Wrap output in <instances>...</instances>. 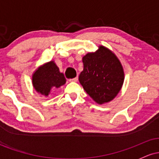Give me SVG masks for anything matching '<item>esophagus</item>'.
<instances>
[{
  "instance_id": "1",
  "label": "esophagus",
  "mask_w": 159,
  "mask_h": 159,
  "mask_svg": "<svg viewBox=\"0 0 159 159\" xmlns=\"http://www.w3.org/2000/svg\"><path fill=\"white\" fill-rule=\"evenodd\" d=\"M78 77H75V78H72V79H69V81H78Z\"/></svg>"
}]
</instances>
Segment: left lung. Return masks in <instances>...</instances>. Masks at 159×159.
I'll return each instance as SVG.
<instances>
[{"label": "left lung", "instance_id": "obj_1", "mask_svg": "<svg viewBox=\"0 0 159 159\" xmlns=\"http://www.w3.org/2000/svg\"><path fill=\"white\" fill-rule=\"evenodd\" d=\"M84 69L79 81L95 102L103 104L111 101L121 89L124 72L116 55L104 46L83 57Z\"/></svg>", "mask_w": 159, "mask_h": 159}]
</instances>
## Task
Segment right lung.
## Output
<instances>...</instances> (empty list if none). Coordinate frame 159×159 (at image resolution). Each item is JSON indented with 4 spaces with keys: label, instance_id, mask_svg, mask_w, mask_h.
<instances>
[{
    "label": "right lung",
    "instance_id": "right-lung-1",
    "mask_svg": "<svg viewBox=\"0 0 159 159\" xmlns=\"http://www.w3.org/2000/svg\"><path fill=\"white\" fill-rule=\"evenodd\" d=\"M32 81L34 87L38 93L48 96L53 87L58 88L64 84L66 78L54 61H50L34 72Z\"/></svg>",
    "mask_w": 159,
    "mask_h": 159
}]
</instances>
